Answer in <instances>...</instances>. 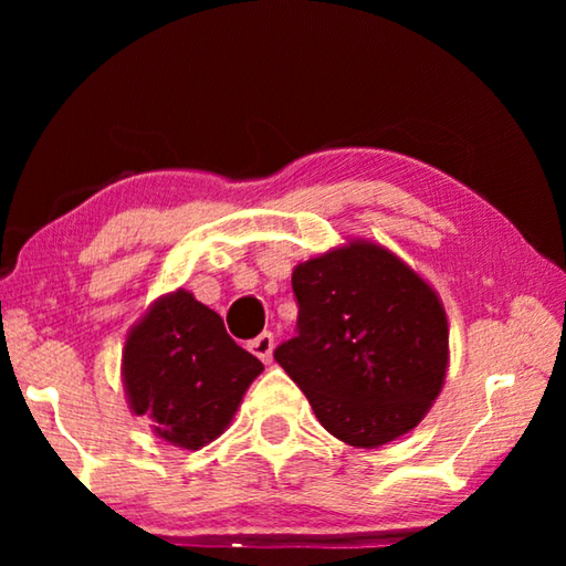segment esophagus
Wrapping results in <instances>:
<instances>
[{"instance_id":"obj_1","label":"esophagus","mask_w":566,"mask_h":566,"mask_svg":"<svg viewBox=\"0 0 566 566\" xmlns=\"http://www.w3.org/2000/svg\"><path fill=\"white\" fill-rule=\"evenodd\" d=\"M249 349H252L254 357H260L262 361H270L272 359V352H274V334L272 332H262L260 337L249 342Z\"/></svg>"}]
</instances>
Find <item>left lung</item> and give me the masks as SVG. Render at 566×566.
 <instances>
[{"mask_svg": "<svg viewBox=\"0 0 566 566\" xmlns=\"http://www.w3.org/2000/svg\"><path fill=\"white\" fill-rule=\"evenodd\" d=\"M296 337L274 359L332 437L377 449L415 429L444 387L449 324L432 284L387 247L349 239L292 272Z\"/></svg>", "mask_w": 566, "mask_h": 566, "instance_id": "8db88e82", "label": "left lung"}]
</instances>
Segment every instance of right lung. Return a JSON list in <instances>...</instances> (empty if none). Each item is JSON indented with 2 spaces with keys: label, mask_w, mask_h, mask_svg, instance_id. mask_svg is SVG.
I'll return each instance as SVG.
<instances>
[{
  "label": "right lung",
  "mask_w": 566,
  "mask_h": 566,
  "mask_svg": "<svg viewBox=\"0 0 566 566\" xmlns=\"http://www.w3.org/2000/svg\"><path fill=\"white\" fill-rule=\"evenodd\" d=\"M262 369L229 337L222 317L187 290L151 302L122 349L132 415L151 419L159 439L191 452L224 432Z\"/></svg>",
  "instance_id": "add662e5"
}]
</instances>
